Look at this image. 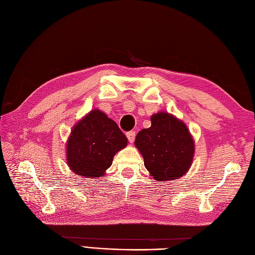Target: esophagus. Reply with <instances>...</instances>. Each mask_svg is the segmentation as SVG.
<instances>
[{
  "mask_svg": "<svg viewBox=\"0 0 255 255\" xmlns=\"http://www.w3.org/2000/svg\"><path fill=\"white\" fill-rule=\"evenodd\" d=\"M135 136H136V133L134 132V130H129V132L127 133V137L129 142H133L135 140Z\"/></svg>",
  "mask_w": 255,
  "mask_h": 255,
  "instance_id": "esophagus-1",
  "label": "esophagus"
}]
</instances>
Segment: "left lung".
<instances>
[{
	"label": "left lung",
	"mask_w": 255,
	"mask_h": 255,
	"mask_svg": "<svg viewBox=\"0 0 255 255\" xmlns=\"http://www.w3.org/2000/svg\"><path fill=\"white\" fill-rule=\"evenodd\" d=\"M135 145L156 181L179 179L189 169L195 153L187 127L168 113L153 115L151 127L137 134Z\"/></svg>",
	"instance_id": "left-lung-1"
}]
</instances>
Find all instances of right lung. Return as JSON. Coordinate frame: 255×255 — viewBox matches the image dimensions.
<instances>
[{"label":"right lung","instance_id":"right-lung-1","mask_svg":"<svg viewBox=\"0 0 255 255\" xmlns=\"http://www.w3.org/2000/svg\"><path fill=\"white\" fill-rule=\"evenodd\" d=\"M128 138L114 120L99 110L91 111L73 128L67 143V163L84 177L102 176L115 154L126 148Z\"/></svg>","mask_w":255,"mask_h":255}]
</instances>
